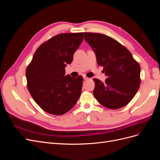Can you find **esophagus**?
Returning <instances> with one entry per match:
<instances>
[{"mask_svg":"<svg viewBox=\"0 0 160 160\" xmlns=\"http://www.w3.org/2000/svg\"><path fill=\"white\" fill-rule=\"evenodd\" d=\"M83 79L84 80H88V79H89V78H88V77H87L86 76H83Z\"/></svg>","mask_w":160,"mask_h":160,"instance_id":"34e87169","label":"esophagus"}]
</instances>
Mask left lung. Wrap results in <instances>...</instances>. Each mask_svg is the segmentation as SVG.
I'll return each instance as SVG.
<instances>
[{
	"label": "left lung",
	"instance_id": "1",
	"mask_svg": "<svg viewBox=\"0 0 160 160\" xmlns=\"http://www.w3.org/2000/svg\"><path fill=\"white\" fill-rule=\"evenodd\" d=\"M84 38L95 52L97 62L108 78L94 79L93 95L104 107L117 109L128 104L138 92L140 67L128 49L114 38L100 33L85 32Z\"/></svg>",
	"mask_w": 160,
	"mask_h": 160
}]
</instances>
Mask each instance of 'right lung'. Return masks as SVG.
I'll list each match as a JSON object with an SVG mask.
<instances>
[{"mask_svg":"<svg viewBox=\"0 0 160 160\" xmlns=\"http://www.w3.org/2000/svg\"><path fill=\"white\" fill-rule=\"evenodd\" d=\"M83 32L62 33L38 48L26 70L27 88L34 101L46 112L66 113L79 99L83 77L65 76L75 52L83 39Z\"/></svg>","mask_w":160,"mask_h":160,"instance_id":"add662e5","label":"right lung"}]
</instances>
